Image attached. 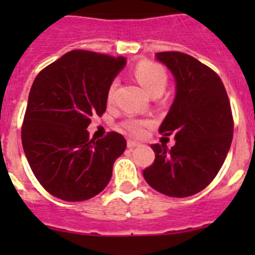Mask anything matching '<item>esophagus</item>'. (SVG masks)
Returning a JSON list of instances; mask_svg holds the SVG:
<instances>
[{
	"label": "esophagus",
	"mask_w": 255,
	"mask_h": 255,
	"mask_svg": "<svg viewBox=\"0 0 255 255\" xmlns=\"http://www.w3.org/2000/svg\"><path fill=\"white\" fill-rule=\"evenodd\" d=\"M139 145H140V143H139V141L132 140V139H129V140H128V148H130V149H132V148H135V147H139Z\"/></svg>",
	"instance_id": "34e87169"
}]
</instances>
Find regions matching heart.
<instances>
[{
  "instance_id": "obj_1",
  "label": "heart",
  "mask_w": 255,
  "mask_h": 255,
  "mask_svg": "<svg viewBox=\"0 0 255 255\" xmlns=\"http://www.w3.org/2000/svg\"><path fill=\"white\" fill-rule=\"evenodd\" d=\"M135 78L138 79V82L140 83L141 87L152 96L153 93H162L164 91V88L167 85V73L166 70L161 66V65L155 64V62H150V61H143L140 64L136 65L134 70ZM117 83L114 82L110 85L107 93L108 102H111L114 98L115 89H116ZM147 120H141V119H136V117H129L123 123V129L126 130L130 134L139 135L143 132L144 128L148 126Z\"/></svg>"
}]
</instances>
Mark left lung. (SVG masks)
Wrapping results in <instances>:
<instances>
[{
  "label": "left lung",
  "mask_w": 255,
  "mask_h": 255,
  "mask_svg": "<svg viewBox=\"0 0 255 255\" xmlns=\"http://www.w3.org/2000/svg\"><path fill=\"white\" fill-rule=\"evenodd\" d=\"M155 60L175 79V98L159 132L175 134V145L153 144V164L143 171L154 190L185 198L203 190L216 177L229 153L234 121L220 76L181 52H159Z\"/></svg>",
  "instance_id": "8db88e82"
}]
</instances>
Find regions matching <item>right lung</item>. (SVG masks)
<instances>
[{
  "mask_svg": "<svg viewBox=\"0 0 255 255\" xmlns=\"http://www.w3.org/2000/svg\"><path fill=\"white\" fill-rule=\"evenodd\" d=\"M123 56L67 52L43 69L31 85L21 129L31 171L49 194L80 202L100 194L126 148L121 134L89 139L93 115L106 111L107 93L125 67Z\"/></svg>",
  "mask_w": 255,
  "mask_h": 255,
  "instance_id": "1",
  "label": "right lung"
}]
</instances>
